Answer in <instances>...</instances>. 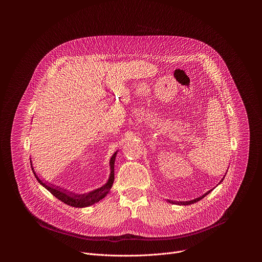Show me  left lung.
Segmentation results:
<instances>
[{"mask_svg": "<svg viewBox=\"0 0 262 262\" xmlns=\"http://www.w3.org/2000/svg\"><path fill=\"white\" fill-rule=\"evenodd\" d=\"M222 180H223V179H222ZM222 180H221V181H222ZM208 193H210V191H208L207 193H205V194H204V195H202L201 197H199V198H196V199H194V200H191V201H184V202H175V201L173 202V201H169V200H168V201H169V202H171V203H177V204H181V205H189V204H193V203H196V202L200 201V200H201L202 198H204V197H205V196H206Z\"/></svg>", "mask_w": 262, "mask_h": 262, "instance_id": "obj_1", "label": "left lung"}]
</instances>
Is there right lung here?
<instances>
[{
    "instance_id": "add662e5",
    "label": "right lung",
    "mask_w": 262,
    "mask_h": 262,
    "mask_svg": "<svg viewBox=\"0 0 262 262\" xmlns=\"http://www.w3.org/2000/svg\"><path fill=\"white\" fill-rule=\"evenodd\" d=\"M116 155H117V151L113 156H112V158L110 160L111 173H110V177H108L106 183L97 190H94L90 193L81 194V195L72 193V192H68L67 190H63L62 188H60V186H56V185H53L51 183H48L45 180H41L35 173L34 168L32 167V161H31V167H32V170H33V173H34L36 179L38 180V182L41 185H43L45 188L49 192H51L56 198H58L60 201L64 202L67 205H70L72 207H81L82 208V207H87V206H90L94 203H97L102 198H104L107 195V193L110 192L112 185H113L114 178H115V176H114V165H115Z\"/></svg>"
}]
</instances>
